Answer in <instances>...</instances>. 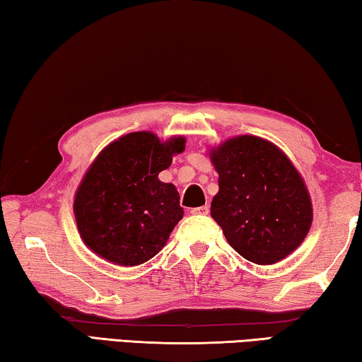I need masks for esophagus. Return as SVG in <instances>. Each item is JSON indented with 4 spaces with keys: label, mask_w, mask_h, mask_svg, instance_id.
I'll return each mask as SVG.
<instances>
[{
    "label": "esophagus",
    "mask_w": 362,
    "mask_h": 362,
    "mask_svg": "<svg viewBox=\"0 0 362 362\" xmlns=\"http://www.w3.org/2000/svg\"><path fill=\"white\" fill-rule=\"evenodd\" d=\"M193 216H207L209 214V206H201V207H193L192 211Z\"/></svg>",
    "instance_id": "esophagus-1"
}]
</instances>
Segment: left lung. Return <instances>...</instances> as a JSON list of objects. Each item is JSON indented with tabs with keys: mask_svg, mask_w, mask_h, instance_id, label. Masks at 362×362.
<instances>
[{
	"mask_svg": "<svg viewBox=\"0 0 362 362\" xmlns=\"http://www.w3.org/2000/svg\"><path fill=\"white\" fill-rule=\"evenodd\" d=\"M218 193L211 216L249 262L272 265L305 240L313 220L308 189L276 145L240 136L212 148Z\"/></svg>",
	"mask_w": 362,
	"mask_h": 362,
	"instance_id": "8db88e82",
	"label": "left lung"
}]
</instances>
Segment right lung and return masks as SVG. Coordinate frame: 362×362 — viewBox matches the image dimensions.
<instances>
[{"label":"right lung","mask_w":362,"mask_h":362,"mask_svg":"<svg viewBox=\"0 0 362 362\" xmlns=\"http://www.w3.org/2000/svg\"><path fill=\"white\" fill-rule=\"evenodd\" d=\"M183 150V137L161 142L151 132L127 134L103 148L73 204L86 246L122 267L155 257L183 217L179 192L158 174Z\"/></svg>","instance_id":"add662e5"}]
</instances>
